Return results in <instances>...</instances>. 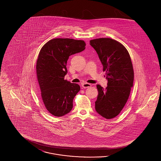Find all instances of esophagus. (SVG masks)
<instances>
[{
    "label": "esophagus",
    "mask_w": 161,
    "mask_h": 161,
    "mask_svg": "<svg viewBox=\"0 0 161 161\" xmlns=\"http://www.w3.org/2000/svg\"><path fill=\"white\" fill-rule=\"evenodd\" d=\"M81 86L83 88H87V87H90L91 86V84H89V83H84L81 84Z\"/></svg>",
    "instance_id": "obj_1"
}]
</instances>
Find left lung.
I'll list each match as a JSON object with an SVG mask.
<instances>
[{
    "label": "left lung",
    "instance_id": "obj_1",
    "mask_svg": "<svg viewBox=\"0 0 161 161\" xmlns=\"http://www.w3.org/2000/svg\"><path fill=\"white\" fill-rule=\"evenodd\" d=\"M90 45L98 55L108 81L106 89L97 85L95 110L103 117L112 119L122 110L133 87L134 72L130 55L121 43L112 38L93 39Z\"/></svg>",
    "mask_w": 161,
    "mask_h": 161
}]
</instances>
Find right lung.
I'll list each match as a JSON object with an SVG mask.
<instances>
[{
	"instance_id": "1",
	"label": "right lung",
	"mask_w": 161,
	"mask_h": 161,
	"mask_svg": "<svg viewBox=\"0 0 161 161\" xmlns=\"http://www.w3.org/2000/svg\"><path fill=\"white\" fill-rule=\"evenodd\" d=\"M85 46L83 40L54 38L39 53L36 71L41 95L46 109L54 116L68 114L73 107L80 86L64 79L68 73L66 64L70 55L84 51Z\"/></svg>"
}]
</instances>
